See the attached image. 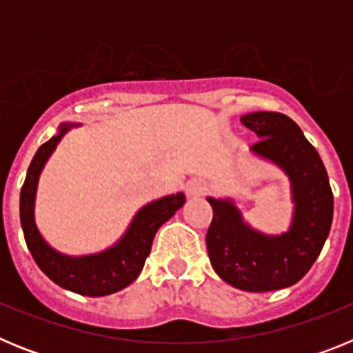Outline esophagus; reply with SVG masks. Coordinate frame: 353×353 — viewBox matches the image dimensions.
I'll list each match as a JSON object with an SVG mask.
<instances>
[{
	"label": "esophagus",
	"mask_w": 353,
	"mask_h": 353,
	"mask_svg": "<svg viewBox=\"0 0 353 353\" xmlns=\"http://www.w3.org/2000/svg\"><path fill=\"white\" fill-rule=\"evenodd\" d=\"M207 189H208L207 183L199 182V180H192V182L187 183V194L189 196H201L205 194Z\"/></svg>",
	"instance_id": "34e87169"
}]
</instances>
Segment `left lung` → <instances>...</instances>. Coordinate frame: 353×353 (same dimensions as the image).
<instances>
[{"label":"left lung","instance_id":"left-lung-1","mask_svg":"<svg viewBox=\"0 0 353 353\" xmlns=\"http://www.w3.org/2000/svg\"><path fill=\"white\" fill-rule=\"evenodd\" d=\"M258 139L252 154L288 174L295 203L292 226L265 235L249 226L232 199L208 198L214 217L207 251L217 276L245 292H272L295 285L313 267L325 244L334 214V196L322 159L301 127L283 113L256 111L240 118Z\"/></svg>","mask_w":353,"mask_h":353}]
</instances>
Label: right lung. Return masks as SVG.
<instances>
[{
  "instance_id": "obj_1",
  "label": "right lung",
  "mask_w": 353,
  "mask_h": 353,
  "mask_svg": "<svg viewBox=\"0 0 353 353\" xmlns=\"http://www.w3.org/2000/svg\"><path fill=\"white\" fill-rule=\"evenodd\" d=\"M68 129H70V123L60 125L58 134L37 150L35 157L28 168L26 180L23 183L21 199H19L21 226H23L24 240H26L31 256L51 281L79 295L102 297V295L120 292L139 276L152 249L155 233L185 203V194L176 192V194L145 205L134 215L132 223L129 224L123 236L105 251L86 254V256L61 254L43 240L37 228L35 196L40 173Z\"/></svg>"
}]
</instances>
